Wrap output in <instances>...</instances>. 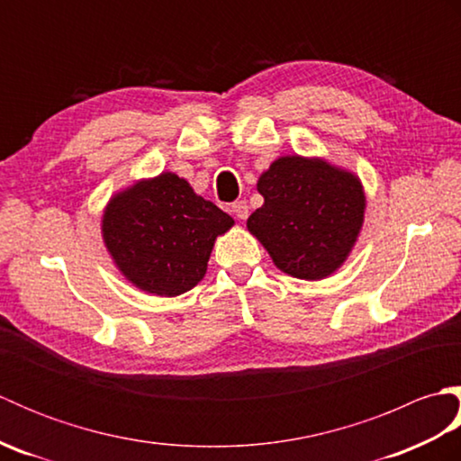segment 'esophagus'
I'll use <instances>...</instances> for the list:
<instances>
[{
	"mask_svg": "<svg viewBox=\"0 0 461 461\" xmlns=\"http://www.w3.org/2000/svg\"><path fill=\"white\" fill-rule=\"evenodd\" d=\"M231 212L238 215L240 220H248V215H249V205L246 203V202H233L231 203Z\"/></svg>",
	"mask_w": 461,
	"mask_h": 461,
	"instance_id": "1",
	"label": "esophagus"
}]
</instances>
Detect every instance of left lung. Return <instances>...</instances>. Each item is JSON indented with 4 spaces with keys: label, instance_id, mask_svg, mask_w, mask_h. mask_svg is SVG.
Here are the masks:
<instances>
[{
    "label": "left lung",
    "instance_id": "left-lung-1",
    "mask_svg": "<svg viewBox=\"0 0 461 461\" xmlns=\"http://www.w3.org/2000/svg\"><path fill=\"white\" fill-rule=\"evenodd\" d=\"M258 190L263 205L248 230L281 271L315 281L347 259L365 218L358 178L322 160L285 156L261 174Z\"/></svg>",
    "mask_w": 461,
    "mask_h": 461
}]
</instances>
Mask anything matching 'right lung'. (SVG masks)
Wrapping results in <instances>:
<instances>
[{"mask_svg": "<svg viewBox=\"0 0 461 461\" xmlns=\"http://www.w3.org/2000/svg\"><path fill=\"white\" fill-rule=\"evenodd\" d=\"M233 220L176 174L140 182L106 205L103 238L124 277L176 297L205 276L213 241Z\"/></svg>", "mask_w": 461, "mask_h": 461, "instance_id": "obj_1", "label": "right lung"}]
</instances>
